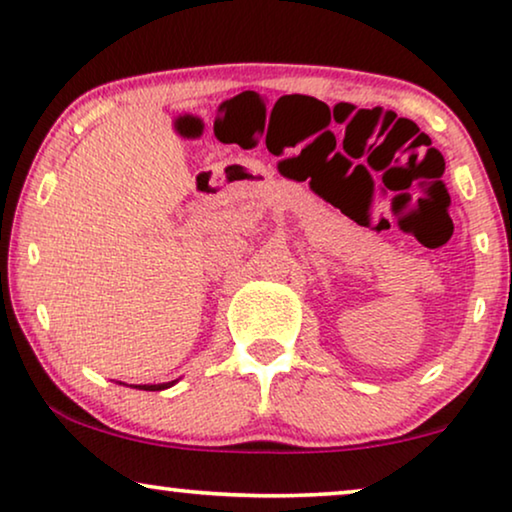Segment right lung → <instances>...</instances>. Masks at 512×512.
<instances>
[{
	"instance_id": "right-lung-1",
	"label": "right lung",
	"mask_w": 512,
	"mask_h": 512,
	"mask_svg": "<svg viewBox=\"0 0 512 512\" xmlns=\"http://www.w3.org/2000/svg\"><path fill=\"white\" fill-rule=\"evenodd\" d=\"M174 382H163V384H135V389H144V391H163L167 387H172Z\"/></svg>"
}]
</instances>
